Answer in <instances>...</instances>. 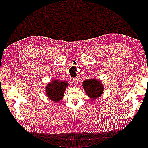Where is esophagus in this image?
Wrapping results in <instances>:
<instances>
[{"label": "esophagus", "instance_id": "1", "mask_svg": "<svg viewBox=\"0 0 148 148\" xmlns=\"http://www.w3.org/2000/svg\"><path fill=\"white\" fill-rule=\"evenodd\" d=\"M73 81L75 83V85H77L79 83V78H75L73 79Z\"/></svg>", "mask_w": 148, "mask_h": 148}]
</instances>
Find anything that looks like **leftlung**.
<instances>
[{
    "instance_id": "obj_1",
    "label": "left lung",
    "mask_w": 148,
    "mask_h": 148,
    "mask_svg": "<svg viewBox=\"0 0 148 148\" xmlns=\"http://www.w3.org/2000/svg\"><path fill=\"white\" fill-rule=\"evenodd\" d=\"M82 86L86 95L95 101L104 93V86L99 79L91 78L83 82Z\"/></svg>"
}]
</instances>
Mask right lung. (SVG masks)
Wrapping results in <instances>:
<instances>
[{"mask_svg":"<svg viewBox=\"0 0 148 148\" xmlns=\"http://www.w3.org/2000/svg\"><path fill=\"white\" fill-rule=\"evenodd\" d=\"M69 83L59 79H53L47 84L45 88L46 95L53 102H58L64 97L65 91L69 86Z\"/></svg>","mask_w":148,"mask_h":148,"instance_id":"add662e5","label":"right lung"}]
</instances>
